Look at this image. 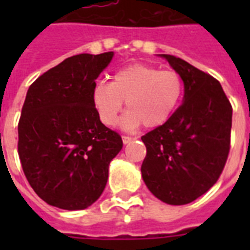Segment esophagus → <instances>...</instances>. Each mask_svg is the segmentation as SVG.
Masks as SVG:
<instances>
[{"label":"esophagus","instance_id":"esophagus-1","mask_svg":"<svg viewBox=\"0 0 250 250\" xmlns=\"http://www.w3.org/2000/svg\"><path fill=\"white\" fill-rule=\"evenodd\" d=\"M136 139V137H131V136H122V140H123V143L125 144H129L131 141H133Z\"/></svg>","mask_w":250,"mask_h":250}]
</instances>
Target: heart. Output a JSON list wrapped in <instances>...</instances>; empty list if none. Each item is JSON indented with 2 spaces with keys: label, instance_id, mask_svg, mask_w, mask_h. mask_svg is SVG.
<instances>
[{
  "label": "heart",
  "instance_id": "heart-1",
  "mask_svg": "<svg viewBox=\"0 0 250 250\" xmlns=\"http://www.w3.org/2000/svg\"><path fill=\"white\" fill-rule=\"evenodd\" d=\"M182 76L174 70H160L144 63H133L118 70L113 80H97L92 88V104L100 121L115 125L123 105L128 113L123 125L146 128L165 125L182 101Z\"/></svg>",
  "mask_w": 250,
  "mask_h": 250
}]
</instances>
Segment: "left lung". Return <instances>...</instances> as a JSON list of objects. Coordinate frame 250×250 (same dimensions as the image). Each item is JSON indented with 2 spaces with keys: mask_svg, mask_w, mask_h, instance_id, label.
Returning a JSON list of instances; mask_svg holds the SVG:
<instances>
[{
  "mask_svg": "<svg viewBox=\"0 0 250 250\" xmlns=\"http://www.w3.org/2000/svg\"><path fill=\"white\" fill-rule=\"evenodd\" d=\"M182 76L184 98L165 125L141 137V175L168 205H186L217 183L231 144L232 106L221 83L182 58L161 54Z\"/></svg>",
  "mask_w": 250,
  "mask_h": 250,
  "instance_id": "8db88e82",
  "label": "left lung"
}]
</instances>
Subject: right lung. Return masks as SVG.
<instances>
[{"label": "right lung", "mask_w": 250, "mask_h": 250, "mask_svg": "<svg viewBox=\"0 0 250 250\" xmlns=\"http://www.w3.org/2000/svg\"><path fill=\"white\" fill-rule=\"evenodd\" d=\"M113 56H72L28 88L18 125V154L29 186L49 205L83 210L105 189L109 165L123 141L102 125L90 93Z\"/></svg>", "instance_id": "obj_1"}]
</instances>
